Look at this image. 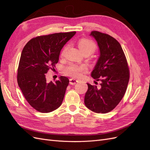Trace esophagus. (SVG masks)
Wrapping results in <instances>:
<instances>
[{"label": "esophagus", "mask_w": 150, "mask_h": 150, "mask_svg": "<svg viewBox=\"0 0 150 150\" xmlns=\"http://www.w3.org/2000/svg\"><path fill=\"white\" fill-rule=\"evenodd\" d=\"M78 82V81L76 80V79H74V78H71L69 79V83L72 85H74Z\"/></svg>", "instance_id": "34e87169"}]
</instances>
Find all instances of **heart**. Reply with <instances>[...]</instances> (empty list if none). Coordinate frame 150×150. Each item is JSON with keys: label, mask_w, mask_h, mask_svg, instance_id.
I'll use <instances>...</instances> for the list:
<instances>
[{"label": "heart", "mask_w": 150, "mask_h": 150, "mask_svg": "<svg viewBox=\"0 0 150 150\" xmlns=\"http://www.w3.org/2000/svg\"><path fill=\"white\" fill-rule=\"evenodd\" d=\"M78 47L83 53L85 52H93L96 49L94 43L89 39H81L78 43ZM65 49L63 50L62 54H64ZM87 67L86 65H76L71 64L68 66L64 70L65 74L67 76L72 77L74 78H79L83 76V72L87 71Z\"/></svg>", "instance_id": "heart-1"}]
</instances>
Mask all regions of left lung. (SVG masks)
<instances>
[{"mask_svg":"<svg viewBox=\"0 0 150 150\" xmlns=\"http://www.w3.org/2000/svg\"><path fill=\"white\" fill-rule=\"evenodd\" d=\"M90 35L96 39L100 53L91 76L101 83V88L87 83L84 104L93 112L107 113L119 104L126 93L129 79L128 62L115 38L98 31H92Z\"/></svg>","mask_w":150,"mask_h":150,"instance_id":"obj_1","label":"left lung"}]
</instances>
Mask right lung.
<instances>
[{"label":"right lung","instance_id":"right-lung-1","mask_svg":"<svg viewBox=\"0 0 150 150\" xmlns=\"http://www.w3.org/2000/svg\"><path fill=\"white\" fill-rule=\"evenodd\" d=\"M76 32L60 33L32 39L22 50L17 70V83L30 105L40 112L59 107L69 81L59 77L55 83L46 81V74L54 69L63 46Z\"/></svg>","mask_w":150,"mask_h":150}]
</instances>
